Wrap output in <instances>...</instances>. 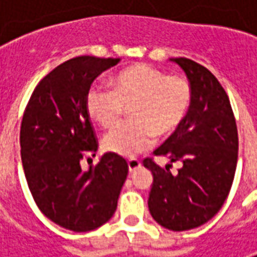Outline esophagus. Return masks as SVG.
Returning <instances> with one entry per match:
<instances>
[{
	"mask_svg": "<svg viewBox=\"0 0 257 257\" xmlns=\"http://www.w3.org/2000/svg\"><path fill=\"white\" fill-rule=\"evenodd\" d=\"M142 167V162L139 160H136V158H131L128 160V168H129V172H135L136 169H139Z\"/></svg>",
	"mask_w": 257,
	"mask_h": 257,
	"instance_id": "esophagus-1",
	"label": "esophagus"
}]
</instances>
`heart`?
Segmentation results:
<instances>
[{
	"label": "heart",
	"mask_w": 257,
	"mask_h": 257,
	"mask_svg": "<svg viewBox=\"0 0 257 257\" xmlns=\"http://www.w3.org/2000/svg\"><path fill=\"white\" fill-rule=\"evenodd\" d=\"M193 99L190 81L168 75L149 64H136L119 71L114 89L92 85L86 95V110L101 128L117 126L131 107L132 121L107 135L106 150L134 157L150 149L160 138L172 134L182 123Z\"/></svg>",
	"instance_id": "b5f03b06"
}]
</instances>
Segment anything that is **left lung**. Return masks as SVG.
Returning a JSON list of instances; mask_svg holds the SVG:
<instances>
[{"mask_svg": "<svg viewBox=\"0 0 257 257\" xmlns=\"http://www.w3.org/2000/svg\"><path fill=\"white\" fill-rule=\"evenodd\" d=\"M193 88L186 117L154 156L182 167L172 173L153 158L143 164L153 173L149 209L154 220L172 231L204 224L220 210L230 193L238 160V132L226 90L213 74L187 58L172 59Z\"/></svg>", "mask_w": 257, "mask_h": 257, "instance_id": "left-lung-1", "label": "left lung"}]
</instances>
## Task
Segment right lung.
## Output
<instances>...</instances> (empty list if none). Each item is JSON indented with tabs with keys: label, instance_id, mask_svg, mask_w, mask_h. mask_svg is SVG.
Wrapping results in <instances>:
<instances>
[{
	"label": "right lung",
	"instance_id": "obj_1",
	"mask_svg": "<svg viewBox=\"0 0 257 257\" xmlns=\"http://www.w3.org/2000/svg\"><path fill=\"white\" fill-rule=\"evenodd\" d=\"M119 59L78 56L59 64L33 90L20 126V156L31 195L44 215L75 232L111 219L128 176V162L106 153L96 167L79 161L99 147L86 110L97 75Z\"/></svg>",
	"mask_w": 257,
	"mask_h": 257
}]
</instances>
